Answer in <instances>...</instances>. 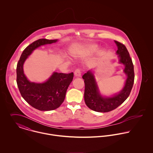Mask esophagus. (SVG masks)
I'll return each mask as SVG.
<instances>
[{
    "label": "esophagus",
    "mask_w": 153,
    "mask_h": 153,
    "mask_svg": "<svg viewBox=\"0 0 153 153\" xmlns=\"http://www.w3.org/2000/svg\"><path fill=\"white\" fill-rule=\"evenodd\" d=\"M74 75H75V76H77V77H80L81 75V71L79 69H77L74 72Z\"/></svg>",
    "instance_id": "esophagus-1"
}]
</instances>
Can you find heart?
Wrapping results in <instances>:
<instances>
[{
    "instance_id": "b5f03b06",
    "label": "heart",
    "mask_w": 153,
    "mask_h": 153,
    "mask_svg": "<svg viewBox=\"0 0 153 153\" xmlns=\"http://www.w3.org/2000/svg\"><path fill=\"white\" fill-rule=\"evenodd\" d=\"M88 48L89 49H95V46L91 45V46H88ZM77 54H78V52H77V51H73V52H72V55L73 56H75L76 55H77Z\"/></svg>"
}]
</instances>
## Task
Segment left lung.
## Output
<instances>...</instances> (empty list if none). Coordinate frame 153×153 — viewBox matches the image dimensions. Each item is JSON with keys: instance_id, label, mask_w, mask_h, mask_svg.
<instances>
[{"instance_id": "obj_1", "label": "left lung", "mask_w": 153, "mask_h": 153, "mask_svg": "<svg viewBox=\"0 0 153 153\" xmlns=\"http://www.w3.org/2000/svg\"><path fill=\"white\" fill-rule=\"evenodd\" d=\"M114 42L118 48L116 53L119 58V63L125 66L124 72L127 75L123 89L111 97L102 96L99 90L94 73L89 70L82 76L85 83V104L89 108L97 112H107L117 108L128 97L134 84V65L129 52L124 45L116 41Z\"/></svg>"}]
</instances>
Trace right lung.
<instances>
[{
  "label": "right lung",
  "instance_id": "1",
  "mask_svg": "<svg viewBox=\"0 0 153 153\" xmlns=\"http://www.w3.org/2000/svg\"><path fill=\"white\" fill-rule=\"evenodd\" d=\"M57 39H40L27 46L23 51L16 68V82L23 98L32 107L40 111L56 109L64 102L67 89L72 81L74 73L53 72L43 83L29 81L23 72V66L29 55L38 47L55 43Z\"/></svg>",
  "mask_w": 153,
  "mask_h": 153
}]
</instances>
